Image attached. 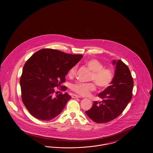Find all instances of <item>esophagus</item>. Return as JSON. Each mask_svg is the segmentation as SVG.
<instances>
[{
    "label": "esophagus",
    "mask_w": 153,
    "mask_h": 153,
    "mask_svg": "<svg viewBox=\"0 0 153 153\" xmlns=\"http://www.w3.org/2000/svg\"><path fill=\"white\" fill-rule=\"evenodd\" d=\"M72 98H79V97H80V96H79V95H73L72 96Z\"/></svg>",
    "instance_id": "esophagus-1"
}]
</instances>
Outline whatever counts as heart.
Returning a JSON list of instances; mask_svg holds the SVG:
<instances>
[{"label": "heart", "mask_w": 153, "mask_h": 153, "mask_svg": "<svg viewBox=\"0 0 153 153\" xmlns=\"http://www.w3.org/2000/svg\"><path fill=\"white\" fill-rule=\"evenodd\" d=\"M84 64L92 72L89 80L93 81L99 89H104L111 84L114 79V72L111 68L104 67V64L96 58L86 59ZM77 69V65L72 66L68 72V76L73 77L76 73ZM95 84L93 82L87 83L77 82L72 84L71 89L78 95L86 96L95 91Z\"/></svg>", "instance_id": "b5f03b06"}]
</instances>
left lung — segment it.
I'll return each mask as SVG.
<instances>
[{
	"label": "left lung",
	"mask_w": 153,
	"mask_h": 153,
	"mask_svg": "<svg viewBox=\"0 0 153 153\" xmlns=\"http://www.w3.org/2000/svg\"><path fill=\"white\" fill-rule=\"evenodd\" d=\"M113 64L116 68L111 85L98 95L102 101L94 102L91 108L85 111L97 123H107L117 118L132 99L134 80L128 67L120 59L113 61Z\"/></svg>",
	"instance_id": "obj_1"
}]
</instances>
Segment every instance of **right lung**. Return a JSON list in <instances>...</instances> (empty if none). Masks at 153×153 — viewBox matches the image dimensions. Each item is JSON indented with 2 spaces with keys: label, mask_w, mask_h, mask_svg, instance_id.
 <instances>
[{
  "label": "right lung",
  "mask_w": 153,
  "mask_h": 153,
  "mask_svg": "<svg viewBox=\"0 0 153 153\" xmlns=\"http://www.w3.org/2000/svg\"><path fill=\"white\" fill-rule=\"evenodd\" d=\"M83 56L67 54L52 49H41L26 62L20 79L22 102L30 114L41 120L57 117L71 99L65 91V76ZM59 87V88H58Z\"/></svg>",
  "instance_id": "right-lung-1"
}]
</instances>
